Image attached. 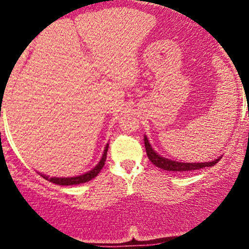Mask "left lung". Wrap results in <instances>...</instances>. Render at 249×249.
<instances>
[{
  "label": "left lung",
  "instance_id": "1",
  "mask_svg": "<svg viewBox=\"0 0 249 249\" xmlns=\"http://www.w3.org/2000/svg\"><path fill=\"white\" fill-rule=\"evenodd\" d=\"M144 147L148 158H149V160L155 165V166L159 167V169L172 172H185L193 171V170H200L203 169V167H211L213 166V165L217 164V162L222 159V157H219L218 159H214L212 160V161L207 162H179L176 161V160H170L167 159V158L159 155L154 149H153L152 144H150L149 141H148L147 136H144Z\"/></svg>",
  "mask_w": 249,
  "mask_h": 249
}]
</instances>
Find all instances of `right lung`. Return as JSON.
Here are the masks:
<instances>
[{
	"instance_id": "add662e5",
	"label": "right lung",
	"mask_w": 249,
	"mask_h": 249,
	"mask_svg": "<svg viewBox=\"0 0 249 249\" xmlns=\"http://www.w3.org/2000/svg\"><path fill=\"white\" fill-rule=\"evenodd\" d=\"M107 150H108V143H107L106 147H105L104 154H102L101 160L99 161V164H97L94 169L83 173V175L74 176V177H49V176L44 175V173H41V176L44 178V179L49 180V182L52 183H55V184L57 185H73V184H80V183L89 182V180H91L92 178L96 177V176L100 173V171L102 170V167L105 166V161H106V158H107Z\"/></svg>"
}]
</instances>
